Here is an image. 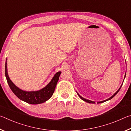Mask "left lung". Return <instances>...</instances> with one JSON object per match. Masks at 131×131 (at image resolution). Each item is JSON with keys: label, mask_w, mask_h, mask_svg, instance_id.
Instances as JSON below:
<instances>
[{"label": "left lung", "mask_w": 131, "mask_h": 131, "mask_svg": "<svg viewBox=\"0 0 131 131\" xmlns=\"http://www.w3.org/2000/svg\"><path fill=\"white\" fill-rule=\"evenodd\" d=\"M125 75H126V74H125ZM121 86H122V85H121ZM121 87L119 88L118 90L117 91L116 93H115V94H114L112 96H111V97H110V98H108V99H106V100H105V101H101V102H97V103H103V102H106V101H107L110 100V99H112L113 97L115 96V95H116L117 94V93H118V92L119 91V90L121 89ZM78 94L79 96L80 97V98L82 99V100H83L84 101H85L86 102H88V103H95V102H93V101H91L88 100V99H85V98H83V97H81V96H80V95L79 94Z\"/></svg>", "instance_id": "8db88e82"}]
</instances>
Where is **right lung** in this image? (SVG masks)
<instances>
[{"mask_svg": "<svg viewBox=\"0 0 131 131\" xmlns=\"http://www.w3.org/2000/svg\"><path fill=\"white\" fill-rule=\"evenodd\" d=\"M61 73V72H57L52 78V80L50 81V83L41 90L31 92L24 91L16 87L10 80L7 74V62H6L5 76L10 89L19 99L26 103L32 104V105L43 103L48 100L52 96Z\"/></svg>", "mask_w": 131, "mask_h": 131, "instance_id": "1", "label": "right lung"}]
</instances>
